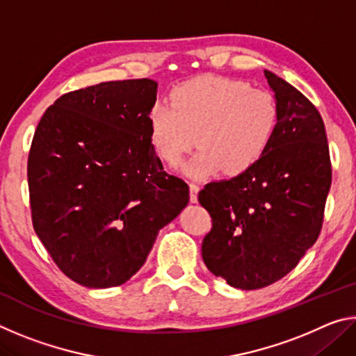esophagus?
Wrapping results in <instances>:
<instances>
[{"mask_svg": "<svg viewBox=\"0 0 356 356\" xmlns=\"http://www.w3.org/2000/svg\"><path fill=\"white\" fill-rule=\"evenodd\" d=\"M197 193H200V186L196 184H190V201L197 202Z\"/></svg>", "mask_w": 356, "mask_h": 356, "instance_id": "obj_1", "label": "esophagus"}]
</instances>
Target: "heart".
<instances>
[{
  "label": "heart",
  "mask_w": 356,
  "mask_h": 356,
  "mask_svg": "<svg viewBox=\"0 0 356 356\" xmlns=\"http://www.w3.org/2000/svg\"><path fill=\"white\" fill-rule=\"evenodd\" d=\"M278 125L272 92L248 81L226 76H200L171 92V105L159 102L149 111L150 143L171 168L196 146L200 150L186 172L207 177L222 170L238 176L267 152Z\"/></svg>",
  "instance_id": "obj_1"
}]
</instances>
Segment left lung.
<instances>
[{
	"instance_id": "1",
	"label": "left lung",
	"mask_w": 356,
	"mask_h": 356,
	"mask_svg": "<svg viewBox=\"0 0 356 356\" xmlns=\"http://www.w3.org/2000/svg\"><path fill=\"white\" fill-rule=\"evenodd\" d=\"M278 105L267 152L243 174L210 182L197 200L212 216L202 259L229 286L254 291L286 276L321 234L331 185L330 150L317 108L264 70Z\"/></svg>"
}]
</instances>
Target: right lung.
<instances>
[{
	"label": "right lung",
	"mask_w": 356,
	"mask_h": 356,
	"mask_svg": "<svg viewBox=\"0 0 356 356\" xmlns=\"http://www.w3.org/2000/svg\"><path fill=\"white\" fill-rule=\"evenodd\" d=\"M156 81H106L44 113L28 156L34 231L59 270L91 289L129 281L159 231L186 207L150 143Z\"/></svg>",
	"instance_id": "right-lung-1"
}]
</instances>
